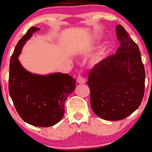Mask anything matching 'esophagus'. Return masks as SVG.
Returning <instances> with one entry per match:
<instances>
[{
	"instance_id": "1",
	"label": "esophagus",
	"mask_w": 152,
	"mask_h": 152,
	"mask_svg": "<svg viewBox=\"0 0 152 152\" xmlns=\"http://www.w3.org/2000/svg\"><path fill=\"white\" fill-rule=\"evenodd\" d=\"M77 82L79 84H84L85 82H86V80H85L82 75H79L77 78Z\"/></svg>"
}]
</instances>
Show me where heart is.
<instances>
[{
  "label": "heart",
  "instance_id": "obj_1",
  "mask_svg": "<svg viewBox=\"0 0 152 152\" xmlns=\"http://www.w3.org/2000/svg\"><path fill=\"white\" fill-rule=\"evenodd\" d=\"M101 60V56L100 55H97L94 59H93V64H97Z\"/></svg>",
  "mask_w": 152,
  "mask_h": 152
}]
</instances>
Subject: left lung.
Returning a JSON list of instances; mask_svg holds the SVG:
<instances>
[{
  "label": "left lung",
  "mask_w": 152,
  "mask_h": 152,
  "mask_svg": "<svg viewBox=\"0 0 152 152\" xmlns=\"http://www.w3.org/2000/svg\"><path fill=\"white\" fill-rule=\"evenodd\" d=\"M116 34L120 47L90 70L87 82L93 112L111 121L124 119L136 111L145 93V72L139 48L121 25L116 27Z\"/></svg>",
  "instance_id": "obj_1"
}]
</instances>
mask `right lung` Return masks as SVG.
Segmentation results:
<instances>
[{
    "mask_svg": "<svg viewBox=\"0 0 152 152\" xmlns=\"http://www.w3.org/2000/svg\"><path fill=\"white\" fill-rule=\"evenodd\" d=\"M39 28L32 27L20 39L10 64L9 92L16 111L27 123L41 127L55 125L63 118L64 102L75 88V80L61 72L39 75L27 71L18 57L27 41Z\"/></svg>",
    "mask_w": 152,
    "mask_h": 152,
    "instance_id": "obj_1",
    "label": "right lung"
}]
</instances>
